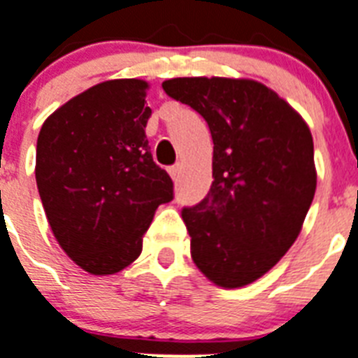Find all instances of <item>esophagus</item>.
Returning <instances> with one entry per match:
<instances>
[{
    "label": "esophagus",
    "mask_w": 358,
    "mask_h": 358,
    "mask_svg": "<svg viewBox=\"0 0 358 358\" xmlns=\"http://www.w3.org/2000/svg\"><path fill=\"white\" fill-rule=\"evenodd\" d=\"M169 174L173 176L174 182H178L180 178V165H173V167H169Z\"/></svg>",
    "instance_id": "esophagus-1"
}]
</instances>
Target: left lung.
I'll list each match as a JSON object with an SVG mask.
<instances>
[{
  "mask_svg": "<svg viewBox=\"0 0 358 358\" xmlns=\"http://www.w3.org/2000/svg\"><path fill=\"white\" fill-rule=\"evenodd\" d=\"M162 88L199 112L213 139L211 189L182 209L191 257L215 285L245 287L294 245L315 199L309 127L275 92L248 78H171Z\"/></svg>",
  "mask_w": 358,
  "mask_h": 358,
  "instance_id": "left-lung-1",
  "label": "left lung"
}]
</instances>
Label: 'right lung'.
I'll list each match as a JSON object with an SVG mask.
<instances>
[{"mask_svg": "<svg viewBox=\"0 0 358 358\" xmlns=\"http://www.w3.org/2000/svg\"><path fill=\"white\" fill-rule=\"evenodd\" d=\"M149 84L106 80L69 99L42 124L36 185L58 245L90 274L136 261L173 180L154 164L145 127Z\"/></svg>", "mask_w": 358, "mask_h": 358, "instance_id": "right-lung-1", "label": "right lung"}]
</instances>
